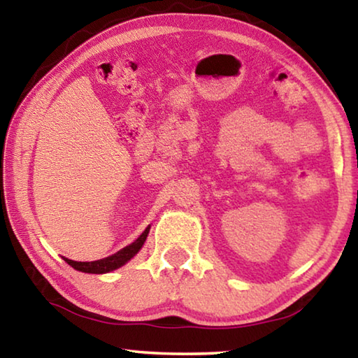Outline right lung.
Instances as JSON below:
<instances>
[{
	"label": "right lung",
	"instance_id": "obj_1",
	"mask_svg": "<svg viewBox=\"0 0 358 358\" xmlns=\"http://www.w3.org/2000/svg\"><path fill=\"white\" fill-rule=\"evenodd\" d=\"M148 232H150V227L143 230L141 237H138L134 243L123 248V250L118 251L117 254H113V256H108L101 260H94V262H76V260H71L66 257L63 259L72 266V268H76L78 271H85V273H108V271L120 268L121 265H124L128 260H131L136 256L138 250L143 246L145 240H147Z\"/></svg>",
	"mask_w": 358,
	"mask_h": 358
}]
</instances>
